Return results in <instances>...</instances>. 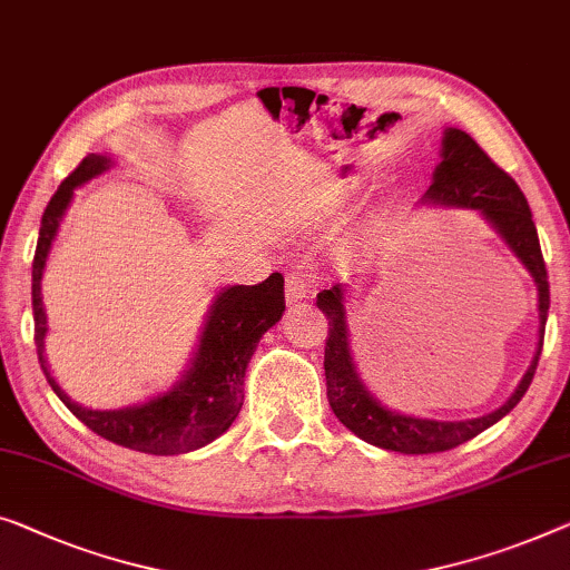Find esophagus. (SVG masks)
<instances>
[{
    "label": "esophagus",
    "mask_w": 570,
    "mask_h": 570,
    "mask_svg": "<svg viewBox=\"0 0 570 570\" xmlns=\"http://www.w3.org/2000/svg\"><path fill=\"white\" fill-rule=\"evenodd\" d=\"M316 287H313V279L308 275H301V272H291L285 279V298L287 303H301L305 298H313Z\"/></svg>",
    "instance_id": "34e87169"
}]
</instances>
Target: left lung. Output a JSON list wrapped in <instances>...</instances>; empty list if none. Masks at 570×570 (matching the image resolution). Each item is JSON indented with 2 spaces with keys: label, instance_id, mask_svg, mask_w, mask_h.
Listing matches in <instances>:
<instances>
[{
  "label": "left lung",
  "instance_id": "left-lung-1",
  "mask_svg": "<svg viewBox=\"0 0 570 570\" xmlns=\"http://www.w3.org/2000/svg\"><path fill=\"white\" fill-rule=\"evenodd\" d=\"M422 205L475 210L485 224L504 238V244L530 272L534 287H538V346H534L530 367L514 387V393L491 414L460 419V422L401 414V411L387 409L381 399H375V393L362 383L357 365H354L350 313H346V285L340 283L332 291H321L316 303L328 318V340L324 352L328 406H332L336 419L360 440L391 452H403V455H429V452L452 450L458 444L473 440L475 434L493 426L499 419H504L522 401L534 377V370H538L550 308L548 269L527 197L514 179L497 167L489 159V154L465 130L444 128L440 164L434 167L432 185L424 193Z\"/></svg>",
  "mask_w": 570,
  "mask_h": 570
}]
</instances>
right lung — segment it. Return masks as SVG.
I'll use <instances>...</instances> for the list:
<instances>
[{
    "mask_svg": "<svg viewBox=\"0 0 570 570\" xmlns=\"http://www.w3.org/2000/svg\"><path fill=\"white\" fill-rule=\"evenodd\" d=\"M112 167L115 161L110 154L85 156L79 167L56 189L40 220L36 257H32V321H36L38 362L53 393L92 432L120 448L148 452V455H183L218 440L236 422L244 406V377L252 354L267 328L283 318L285 279L279 272H272L259 285L220 287L205 316L187 370L164 393L122 409L81 406L59 385L46 360L48 318L40 279H43L53 238L73 200V189Z\"/></svg>",
    "mask_w": 570,
    "mask_h": 570,
    "instance_id": "add662e5",
    "label": "right lung"
}]
</instances>
